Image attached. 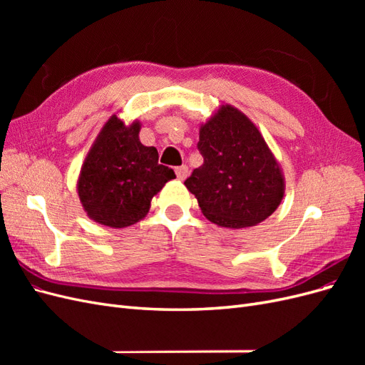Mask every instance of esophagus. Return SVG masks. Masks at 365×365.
Wrapping results in <instances>:
<instances>
[{"label": "esophagus", "mask_w": 365, "mask_h": 365, "mask_svg": "<svg viewBox=\"0 0 365 365\" xmlns=\"http://www.w3.org/2000/svg\"><path fill=\"white\" fill-rule=\"evenodd\" d=\"M176 176H178V180L184 181L187 176H189V168L187 165H180V168H176Z\"/></svg>", "instance_id": "1"}]
</instances>
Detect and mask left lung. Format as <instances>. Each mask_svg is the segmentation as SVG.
<instances>
[{
  "mask_svg": "<svg viewBox=\"0 0 365 365\" xmlns=\"http://www.w3.org/2000/svg\"><path fill=\"white\" fill-rule=\"evenodd\" d=\"M204 164L184 185L202 215L219 227L250 228L263 222L284 196V176L257 126L233 105H220L200 126Z\"/></svg>",
  "mask_w": 365,
  "mask_h": 365,
  "instance_id": "left-lung-1",
  "label": "left lung"
}]
</instances>
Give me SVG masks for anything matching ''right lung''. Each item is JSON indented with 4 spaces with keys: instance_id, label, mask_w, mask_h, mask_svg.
I'll list each match as a JSON object with an SVG mask.
<instances>
[{
    "instance_id": "right-lung-1",
    "label": "right lung",
    "mask_w": 365,
    "mask_h": 365,
    "mask_svg": "<svg viewBox=\"0 0 365 365\" xmlns=\"http://www.w3.org/2000/svg\"><path fill=\"white\" fill-rule=\"evenodd\" d=\"M138 120L125 123L113 114L88 150L77 178L86 216L111 228H126L146 217L152 197L175 172L158 164V150L140 141Z\"/></svg>"
}]
</instances>
